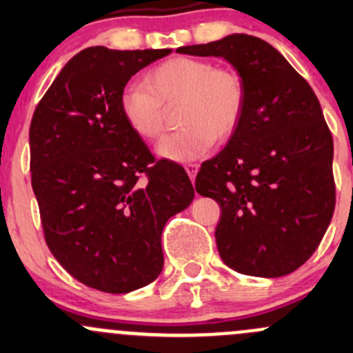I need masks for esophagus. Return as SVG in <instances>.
Here are the masks:
<instances>
[{
    "instance_id": "esophagus-1",
    "label": "esophagus",
    "mask_w": 353,
    "mask_h": 353,
    "mask_svg": "<svg viewBox=\"0 0 353 353\" xmlns=\"http://www.w3.org/2000/svg\"><path fill=\"white\" fill-rule=\"evenodd\" d=\"M184 169H186L188 176H190L191 181L194 183V179H196V174H198V163H186V165H184Z\"/></svg>"
}]
</instances>
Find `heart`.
Returning a JSON list of instances; mask_svg holds the SVG:
<instances>
[{
  "label": "heart",
  "mask_w": 353,
  "mask_h": 353,
  "mask_svg": "<svg viewBox=\"0 0 353 353\" xmlns=\"http://www.w3.org/2000/svg\"><path fill=\"white\" fill-rule=\"evenodd\" d=\"M119 105L128 126L147 141L163 133L167 109L177 105L176 119L183 128L163 138L157 150L163 159L186 162L236 133L245 108V83L232 68L179 56L152 68L145 85H126Z\"/></svg>",
  "instance_id": "heart-1"
}]
</instances>
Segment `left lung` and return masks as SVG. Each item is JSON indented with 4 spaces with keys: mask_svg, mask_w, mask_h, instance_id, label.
<instances>
[{
    "mask_svg": "<svg viewBox=\"0 0 353 353\" xmlns=\"http://www.w3.org/2000/svg\"><path fill=\"white\" fill-rule=\"evenodd\" d=\"M181 54L216 56L245 83L225 148L201 163L196 191L220 205V258L251 276H283L318 249L334 212L333 138L311 85L263 39L234 34Z\"/></svg>",
    "mask_w": 353,
    "mask_h": 353,
    "instance_id": "1",
    "label": "left lung"
}]
</instances>
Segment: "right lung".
Instances as JSON below:
<instances>
[{
    "mask_svg": "<svg viewBox=\"0 0 353 353\" xmlns=\"http://www.w3.org/2000/svg\"><path fill=\"white\" fill-rule=\"evenodd\" d=\"M170 52L83 49L32 116V190L46 244L95 290L126 294L154 282L163 225L194 198L186 170L155 159L119 105L130 78Z\"/></svg>",
    "mask_w": 353,
    "mask_h": 353,
    "instance_id": "add662e5",
    "label": "right lung"
}]
</instances>
